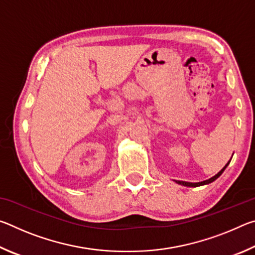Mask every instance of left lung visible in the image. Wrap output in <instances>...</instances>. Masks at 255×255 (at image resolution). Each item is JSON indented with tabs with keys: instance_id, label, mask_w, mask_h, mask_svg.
Returning a JSON list of instances; mask_svg holds the SVG:
<instances>
[{
	"instance_id": "obj_1",
	"label": "left lung",
	"mask_w": 255,
	"mask_h": 255,
	"mask_svg": "<svg viewBox=\"0 0 255 255\" xmlns=\"http://www.w3.org/2000/svg\"><path fill=\"white\" fill-rule=\"evenodd\" d=\"M230 162H231V161H228V162H227V164H226V165L224 166L223 169H222L221 171H219L217 174L214 175L213 178H210V179H208V180L201 181V182H196V183H192V182H185V181H175V182L178 183V184L184 185V187H193V188H195V187H200V185H205V184H209V183H211V182H214V181H215L216 179H218L219 176L222 175V173H223L224 171H225V169H226V167H227L228 164H230Z\"/></svg>"
}]
</instances>
